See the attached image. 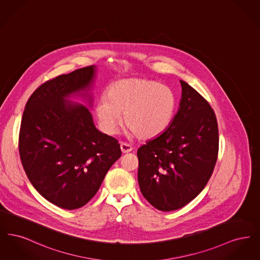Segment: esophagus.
Segmentation results:
<instances>
[{"mask_svg":"<svg viewBox=\"0 0 260 260\" xmlns=\"http://www.w3.org/2000/svg\"><path fill=\"white\" fill-rule=\"evenodd\" d=\"M120 147H121V150H122L123 153H128V152H131L133 150V147L129 144L125 143V142H122Z\"/></svg>","mask_w":260,"mask_h":260,"instance_id":"34e87169","label":"esophagus"}]
</instances>
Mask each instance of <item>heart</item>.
I'll return each instance as SVG.
<instances>
[{
  "instance_id": "b5f03b06",
  "label": "heart",
  "mask_w": 260,
  "mask_h": 260,
  "mask_svg": "<svg viewBox=\"0 0 260 260\" xmlns=\"http://www.w3.org/2000/svg\"><path fill=\"white\" fill-rule=\"evenodd\" d=\"M176 98L170 87L141 78L124 79L112 84L108 99L101 98L95 105L100 128L115 135L124 124L139 139L161 136L173 122Z\"/></svg>"
}]
</instances>
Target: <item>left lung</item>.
Returning a JSON list of instances; mask_svg holds the SVG:
<instances>
[{
    "label": "left lung",
    "instance_id": "left-lung-1",
    "mask_svg": "<svg viewBox=\"0 0 260 260\" xmlns=\"http://www.w3.org/2000/svg\"><path fill=\"white\" fill-rule=\"evenodd\" d=\"M179 107L169 128L137 150V179L156 209L184 207L207 185L218 154V126L209 102L180 80Z\"/></svg>",
    "mask_w": 260,
    "mask_h": 260
}]
</instances>
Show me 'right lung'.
<instances>
[{
  "label": "right lung",
  "mask_w": 260,
  "mask_h": 260,
  "mask_svg": "<svg viewBox=\"0 0 260 260\" xmlns=\"http://www.w3.org/2000/svg\"><path fill=\"white\" fill-rule=\"evenodd\" d=\"M94 65L60 75L38 87L25 105L19 155L38 192L65 210L85 206L121 155L118 140L95 127L89 108Z\"/></svg>",
  "instance_id": "1"
}]
</instances>
